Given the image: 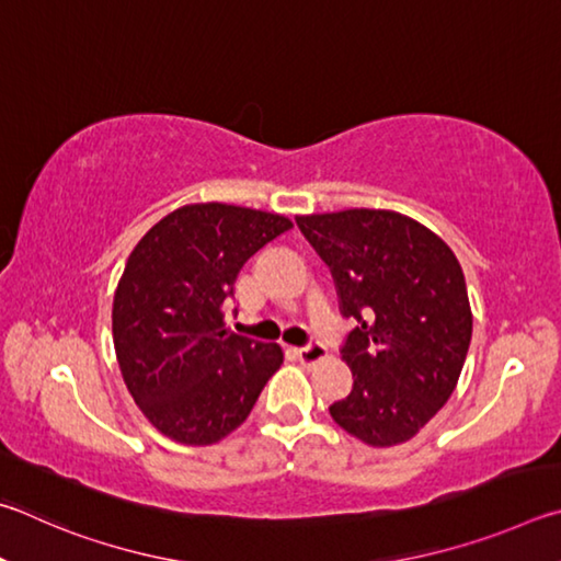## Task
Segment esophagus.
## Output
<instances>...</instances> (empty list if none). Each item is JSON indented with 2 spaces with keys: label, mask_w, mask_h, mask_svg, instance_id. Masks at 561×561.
Here are the masks:
<instances>
[{
  "label": "esophagus",
  "mask_w": 561,
  "mask_h": 561,
  "mask_svg": "<svg viewBox=\"0 0 561 561\" xmlns=\"http://www.w3.org/2000/svg\"><path fill=\"white\" fill-rule=\"evenodd\" d=\"M325 355H328V350L322 347V345H310V347H300V350H296V357H298V362L302 367H312V365H318L320 359H325Z\"/></svg>",
  "instance_id": "obj_1"
}]
</instances>
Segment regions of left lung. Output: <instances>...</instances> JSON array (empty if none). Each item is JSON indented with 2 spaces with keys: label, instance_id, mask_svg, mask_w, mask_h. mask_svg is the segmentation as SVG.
<instances>
[{
  "label": "left lung",
  "instance_id": "obj_1",
  "mask_svg": "<svg viewBox=\"0 0 561 561\" xmlns=\"http://www.w3.org/2000/svg\"><path fill=\"white\" fill-rule=\"evenodd\" d=\"M357 320L342 359L355 377L330 416L375 448L414 438L458 385L473 335L463 268L428 226L391 209L298 216Z\"/></svg>",
  "mask_w": 561,
  "mask_h": 561
}]
</instances>
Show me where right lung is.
Wrapping results in <instances>:
<instances>
[{"instance_id": "add662e5", "label": "right lung", "mask_w": 561, "mask_h": 561, "mask_svg": "<svg viewBox=\"0 0 561 561\" xmlns=\"http://www.w3.org/2000/svg\"><path fill=\"white\" fill-rule=\"evenodd\" d=\"M293 229L283 214L224 202L184 204L147 231L113 298V345L145 419L184 446L239 428L283 347L226 330V298L251 255Z\"/></svg>"}]
</instances>
